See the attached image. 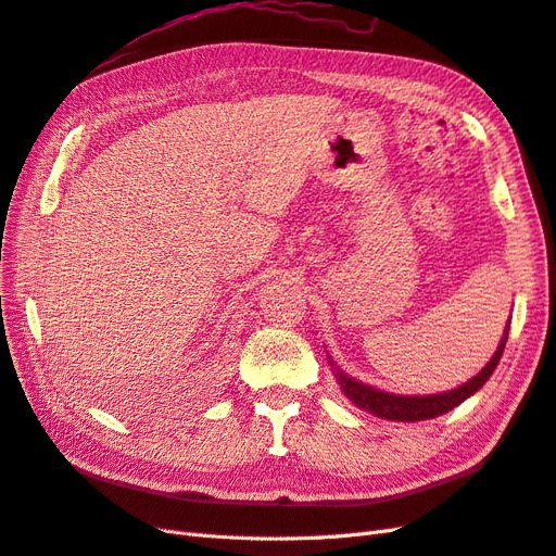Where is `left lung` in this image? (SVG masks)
Listing matches in <instances>:
<instances>
[{
    "label": "left lung",
    "mask_w": 556,
    "mask_h": 556,
    "mask_svg": "<svg viewBox=\"0 0 556 556\" xmlns=\"http://www.w3.org/2000/svg\"><path fill=\"white\" fill-rule=\"evenodd\" d=\"M507 333H509V326L505 329V336L501 340V345H497L495 354L491 357V362L483 366L472 380H467L465 386L455 388V390H448V392H441V394L402 396V394L382 392V390H376L371 386H364V382L345 376L343 371H336V378L340 382V390L345 392L348 400L354 406L368 410V414H374L378 418H386V420H396V422L430 420V418L448 414L451 408L463 404L467 396H472L477 390H481V386L493 376L497 362H501V357H503V350H505V343H507ZM331 366H336V364L331 362Z\"/></svg>",
    "instance_id": "left-lung-1"
}]
</instances>
